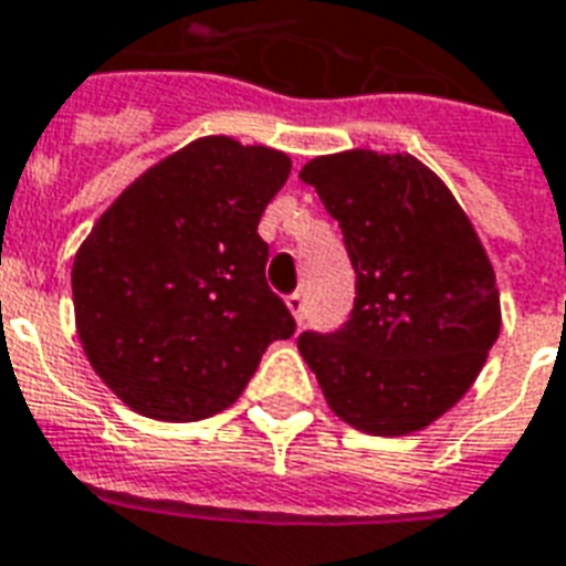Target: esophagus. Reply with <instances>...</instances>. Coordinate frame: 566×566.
<instances>
[{"label":"esophagus","instance_id":"obj_1","mask_svg":"<svg viewBox=\"0 0 566 566\" xmlns=\"http://www.w3.org/2000/svg\"><path fill=\"white\" fill-rule=\"evenodd\" d=\"M287 308L294 312L296 324H303V321H306V294H303V291H294V294L287 296Z\"/></svg>","mask_w":566,"mask_h":566}]
</instances>
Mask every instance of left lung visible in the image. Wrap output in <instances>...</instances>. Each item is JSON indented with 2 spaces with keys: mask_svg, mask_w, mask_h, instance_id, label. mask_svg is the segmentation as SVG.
<instances>
[{
  "mask_svg": "<svg viewBox=\"0 0 566 566\" xmlns=\"http://www.w3.org/2000/svg\"><path fill=\"white\" fill-rule=\"evenodd\" d=\"M300 178L339 221L355 306L296 348L336 416L373 437L437 421L485 367L500 333L494 270L473 223L409 154L315 157Z\"/></svg>",
  "mask_w": 566,
  "mask_h": 566,
  "instance_id": "obj_1",
  "label": "left lung"
}]
</instances>
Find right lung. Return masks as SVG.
<instances>
[{
  "instance_id": "right-lung-1",
  "label": "right lung",
  "mask_w": 566,
  "mask_h": 566,
  "mask_svg": "<svg viewBox=\"0 0 566 566\" xmlns=\"http://www.w3.org/2000/svg\"><path fill=\"white\" fill-rule=\"evenodd\" d=\"M287 154L206 136L115 199L75 254L87 360L139 416L199 421L245 391L266 345L296 321L266 284L258 223Z\"/></svg>"
}]
</instances>
